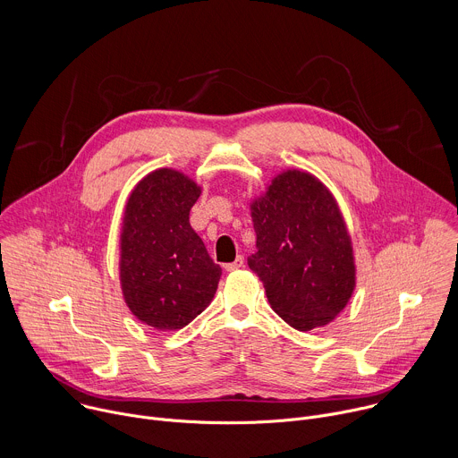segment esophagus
<instances>
[{
  "mask_svg": "<svg viewBox=\"0 0 458 458\" xmlns=\"http://www.w3.org/2000/svg\"><path fill=\"white\" fill-rule=\"evenodd\" d=\"M242 266H244V257H242V255H237V259H235L233 262L226 264L225 269H226V271H237V269H241Z\"/></svg>",
  "mask_w": 458,
  "mask_h": 458,
  "instance_id": "34e87169",
  "label": "esophagus"
}]
</instances>
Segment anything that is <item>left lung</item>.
Masks as SVG:
<instances>
[{"instance_id":"1","label":"left lung","mask_w":458,"mask_h":458,"mask_svg":"<svg viewBox=\"0 0 458 458\" xmlns=\"http://www.w3.org/2000/svg\"><path fill=\"white\" fill-rule=\"evenodd\" d=\"M257 251L248 266L271 310L291 327L333 322L356 287L351 235L329 189L310 173L285 171L251 203Z\"/></svg>"}]
</instances>
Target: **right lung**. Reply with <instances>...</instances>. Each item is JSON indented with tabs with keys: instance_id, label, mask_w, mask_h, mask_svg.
<instances>
[{
	"instance_id": "add662e5",
	"label": "right lung",
	"mask_w": 458,
	"mask_h": 458,
	"mask_svg": "<svg viewBox=\"0 0 458 458\" xmlns=\"http://www.w3.org/2000/svg\"><path fill=\"white\" fill-rule=\"evenodd\" d=\"M201 189L185 174L158 169L131 192L120 235V284L131 313L143 324L176 331L212 301L221 267L189 216Z\"/></svg>"
}]
</instances>
